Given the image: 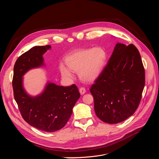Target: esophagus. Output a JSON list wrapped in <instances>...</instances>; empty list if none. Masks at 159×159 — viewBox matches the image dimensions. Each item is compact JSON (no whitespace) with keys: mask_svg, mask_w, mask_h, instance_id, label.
Segmentation results:
<instances>
[{"mask_svg":"<svg viewBox=\"0 0 159 159\" xmlns=\"http://www.w3.org/2000/svg\"><path fill=\"white\" fill-rule=\"evenodd\" d=\"M79 92H80L81 95H83V94H84L85 93L86 90H85V89L84 87H80L79 89Z\"/></svg>","mask_w":159,"mask_h":159,"instance_id":"1","label":"esophagus"}]
</instances>
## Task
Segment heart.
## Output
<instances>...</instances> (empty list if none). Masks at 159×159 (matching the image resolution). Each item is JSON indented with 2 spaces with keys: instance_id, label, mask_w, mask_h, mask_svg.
I'll use <instances>...</instances> for the list:
<instances>
[{
  "instance_id": "1",
  "label": "heart",
  "mask_w": 159,
  "mask_h": 159,
  "mask_svg": "<svg viewBox=\"0 0 159 159\" xmlns=\"http://www.w3.org/2000/svg\"><path fill=\"white\" fill-rule=\"evenodd\" d=\"M107 53L101 47L79 49L65 60L67 65L61 64L60 71L63 77L72 79V72H79L81 80L92 82L96 80L106 65Z\"/></svg>"
}]
</instances>
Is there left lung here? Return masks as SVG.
<instances>
[{
    "label": "left lung",
    "mask_w": 159,
    "mask_h": 159,
    "mask_svg": "<svg viewBox=\"0 0 159 159\" xmlns=\"http://www.w3.org/2000/svg\"><path fill=\"white\" fill-rule=\"evenodd\" d=\"M140 54L133 44L117 43L106 66L90 89L96 116L102 121L122 122L137 109L145 86Z\"/></svg>",
    "instance_id": "left-lung-1"
}]
</instances>
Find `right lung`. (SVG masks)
Masks as SVG:
<instances>
[{
	"mask_svg": "<svg viewBox=\"0 0 159 159\" xmlns=\"http://www.w3.org/2000/svg\"><path fill=\"white\" fill-rule=\"evenodd\" d=\"M50 48V45L34 47L21 55L15 63L12 79L14 97L22 118L46 132H54L65 126L80 96L75 84L63 87L48 83L44 92L34 98L25 92L22 77L30 69L43 65V55Z\"/></svg>",
	"mask_w": 159,
	"mask_h": 159,
	"instance_id": "right-lung-1",
	"label": "right lung"
}]
</instances>
